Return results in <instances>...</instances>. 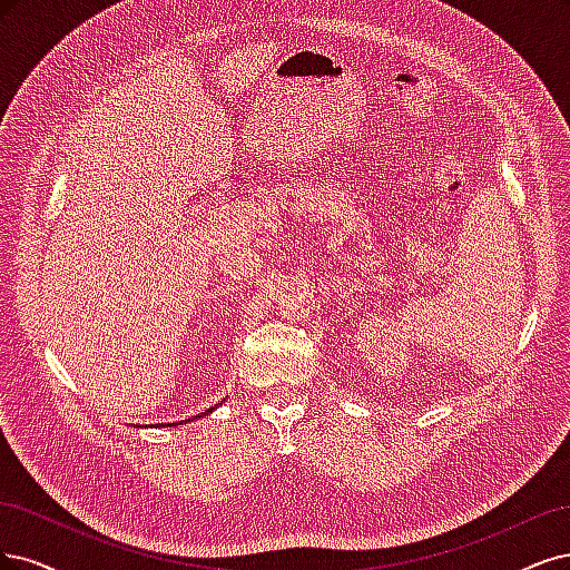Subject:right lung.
Returning <instances> with one entry per match:
<instances>
[{
    "label": "right lung",
    "mask_w": 570,
    "mask_h": 570,
    "mask_svg": "<svg viewBox=\"0 0 570 570\" xmlns=\"http://www.w3.org/2000/svg\"><path fill=\"white\" fill-rule=\"evenodd\" d=\"M213 410H215V407H210V410H206V412H204V414H208V412H213ZM185 421H187V419H185Z\"/></svg>",
    "instance_id": "add662e5"
}]
</instances>
